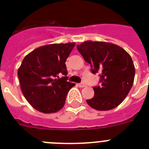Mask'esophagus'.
Returning <instances> with one entry per match:
<instances>
[{"instance_id":"1","label":"esophagus","mask_w":149,"mask_h":149,"mask_svg":"<svg viewBox=\"0 0 149 149\" xmlns=\"http://www.w3.org/2000/svg\"><path fill=\"white\" fill-rule=\"evenodd\" d=\"M86 86V84H84V83H81V84H78V86L81 88L84 87V86Z\"/></svg>"}]
</instances>
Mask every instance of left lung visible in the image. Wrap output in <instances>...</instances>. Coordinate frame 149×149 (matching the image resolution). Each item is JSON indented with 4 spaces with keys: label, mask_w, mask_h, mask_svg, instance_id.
<instances>
[{
    "label": "left lung",
    "mask_w": 149,
    "mask_h": 149,
    "mask_svg": "<svg viewBox=\"0 0 149 149\" xmlns=\"http://www.w3.org/2000/svg\"><path fill=\"white\" fill-rule=\"evenodd\" d=\"M77 48L90 64L93 74L101 73V85L93 87L94 96L86 100L97 110H110L119 106L131 90L135 68L131 56L120 46L105 42L86 41Z\"/></svg>",
    "instance_id": "1"
}]
</instances>
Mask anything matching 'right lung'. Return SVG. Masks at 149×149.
<instances>
[{"mask_svg":"<svg viewBox=\"0 0 149 149\" xmlns=\"http://www.w3.org/2000/svg\"><path fill=\"white\" fill-rule=\"evenodd\" d=\"M74 45L68 42L41 46L24 58L18 69L21 89L38 111L53 113L65 104L67 93L75 85L66 81L65 64ZM60 74L65 77L60 79Z\"/></svg>","mask_w":149,"mask_h":149,"instance_id":"right-lung-1","label":"right lung"}]
</instances>
